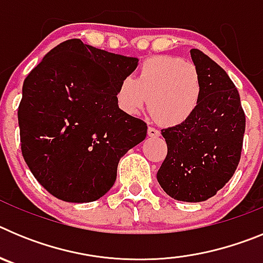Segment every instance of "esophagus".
Segmentation results:
<instances>
[{"label":"esophagus","instance_id":"obj_1","mask_svg":"<svg viewBox=\"0 0 263 263\" xmlns=\"http://www.w3.org/2000/svg\"><path fill=\"white\" fill-rule=\"evenodd\" d=\"M147 134H148V137H159L160 136V132L158 129H155V127L148 126Z\"/></svg>","mask_w":263,"mask_h":263}]
</instances>
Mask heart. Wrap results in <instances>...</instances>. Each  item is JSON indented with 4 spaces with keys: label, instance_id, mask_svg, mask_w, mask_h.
Instances as JSON below:
<instances>
[{
    "label": "heart",
    "instance_id": "1",
    "mask_svg": "<svg viewBox=\"0 0 263 263\" xmlns=\"http://www.w3.org/2000/svg\"><path fill=\"white\" fill-rule=\"evenodd\" d=\"M153 115L167 126L191 120L203 100V81L196 67L173 57L145 60L136 80L125 78L116 92L117 104L137 115L147 104Z\"/></svg>",
    "mask_w": 263,
    "mask_h": 263
}]
</instances>
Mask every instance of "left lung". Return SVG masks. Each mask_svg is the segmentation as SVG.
Wrapping results in <instances>:
<instances>
[{
    "instance_id": "8db88e82",
    "label": "left lung",
    "mask_w": 263,
    "mask_h": 263,
    "mask_svg": "<svg viewBox=\"0 0 263 263\" xmlns=\"http://www.w3.org/2000/svg\"><path fill=\"white\" fill-rule=\"evenodd\" d=\"M191 58L203 81V100L185 124L162 130L167 155L158 170L160 187L175 200L199 203L233 176L242 150L245 113L227 72L197 48Z\"/></svg>"
}]
</instances>
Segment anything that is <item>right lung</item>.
Segmentation results:
<instances>
[{
  "mask_svg": "<svg viewBox=\"0 0 263 263\" xmlns=\"http://www.w3.org/2000/svg\"><path fill=\"white\" fill-rule=\"evenodd\" d=\"M137 66V58L69 39L25 79L22 155L52 196L68 203L100 199L115 184L121 157L146 138V122L121 110L116 99Z\"/></svg>",
  "mask_w": 263,
  "mask_h": 263,
  "instance_id": "1",
  "label": "right lung"
}]
</instances>
